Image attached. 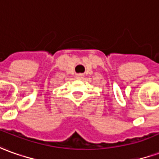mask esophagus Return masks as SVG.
Segmentation results:
<instances>
[{
	"label": "esophagus",
	"mask_w": 159,
	"mask_h": 159,
	"mask_svg": "<svg viewBox=\"0 0 159 159\" xmlns=\"http://www.w3.org/2000/svg\"><path fill=\"white\" fill-rule=\"evenodd\" d=\"M76 78H77V79H79V80L83 79V74H77V75H76Z\"/></svg>",
	"instance_id": "obj_1"
}]
</instances>
